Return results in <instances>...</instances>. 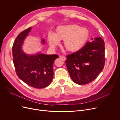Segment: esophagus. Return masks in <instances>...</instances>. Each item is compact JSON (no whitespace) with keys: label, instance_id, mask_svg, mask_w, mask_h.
<instances>
[{"label":"esophagus","instance_id":"obj_1","mask_svg":"<svg viewBox=\"0 0 120 120\" xmlns=\"http://www.w3.org/2000/svg\"><path fill=\"white\" fill-rule=\"evenodd\" d=\"M60 58H61V59H62L63 61H65V60H66V57H65V56H60Z\"/></svg>","mask_w":120,"mask_h":120}]
</instances>
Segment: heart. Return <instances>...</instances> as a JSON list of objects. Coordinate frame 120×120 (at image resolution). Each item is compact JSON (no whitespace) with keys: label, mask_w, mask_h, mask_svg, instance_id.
Wrapping results in <instances>:
<instances>
[{"label":"heart","mask_w":120,"mask_h":120,"mask_svg":"<svg viewBox=\"0 0 120 120\" xmlns=\"http://www.w3.org/2000/svg\"><path fill=\"white\" fill-rule=\"evenodd\" d=\"M89 37V32L85 27L76 25L58 26L54 33L49 32L47 39L50 47L54 48L63 40V46L68 52H74L83 47Z\"/></svg>","instance_id":"b5f03b06"}]
</instances>
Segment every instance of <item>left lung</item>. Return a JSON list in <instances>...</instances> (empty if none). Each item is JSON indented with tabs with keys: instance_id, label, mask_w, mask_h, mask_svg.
Returning a JSON list of instances; mask_svg holds the SVG:
<instances>
[{
	"instance_id": "obj_1",
	"label": "left lung",
	"mask_w": 120,
	"mask_h": 120,
	"mask_svg": "<svg viewBox=\"0 0 120 120\" xmlns=\"http://www.w3.org/2000/svg\"><path fill=\"white\" fill-rule=\"evenodd\" d=\"M78 51L67 55V68L71 79L79 85L89 83L102 71L105 62V43L100 37L92 38Z\"/></svg>"
}]
</instances>
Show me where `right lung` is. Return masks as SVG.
Masks as SVG:
<instances>
[{"instance_id":"obj_1","label":"right lung","mask_w":120,"mask_h":120,"mask_svg":"<svg viewBox=\"0 0 120 120\" xmlns=\"http://www.w3.org/2000/svg\"><path fill=\"white\" fill-rule=\"evenodd\" d=\"M31 27L22 31L15 39L12 46L13 62L16 73L22 81L35 88L49 86L53 77V65L57 55L38 53L27 55L22 50L24 39ZM42 42L44 43L45 40Z\"/></svg>"}]
</instances>
